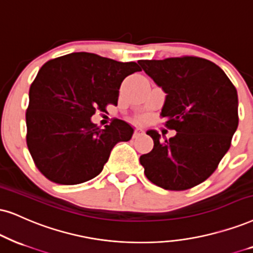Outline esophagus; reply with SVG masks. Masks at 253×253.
Masks as SVG:
<instances>
[{"instance_id":"esophagus-1","label":"esophagus","mask_w":253,"mask_h":253,"mask_svg":"<svg viewBox=\"0 0 253 253\" xmlns=\"http://www.w3.org/2000/svg\"><path fill=\"white\" fill-rule=\"evenodd\" d=\"M142 134H143V129H142V128H140V127H136L135 130H134L133 136H134V137H137V136L142 135Z\"/></svg>"}]
</instances>
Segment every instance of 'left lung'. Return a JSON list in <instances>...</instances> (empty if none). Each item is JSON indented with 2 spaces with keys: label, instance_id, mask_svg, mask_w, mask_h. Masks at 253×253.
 <instances>
[{
  "label": "left lung",
  "instance_id": "1",
  "mask_svg": "<svg viewBox=\"0 0 253 253\" xmlns=\"http://www.w3.org/2000/svg\"><path fill=\"white\" fill-rule=\"evenodd\" d=\"M166 100V139L149 129L154 147L140 156L147 178L167 190H185L206 181L226 154L238 127L237 89L215 63L198 57L139 60Z\"/></svg>",
  "mask_w": 253,
  "mask_h": 253
}]
</instances>
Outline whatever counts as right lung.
Masks as SVG:
<instances>
[{
	"mask_svg": "<svg viewBox=\"0 0 253 253\" xmlns=\"http://www.w3.org/2000/svg\"><path fill=\"white\" fill-rule=\"evenodd\" d=\"M141 71L134 62L72 52L44 64L29 91L27 145L35 165L50 181L79 184L97 176L133 127L114 119L99 128L91 121L107 104H118L121 83Z\"/></svg>",
	"mask_w": 253,
	"mask_h": 253,
	"instance_id": "1",
	"label": "right lung"
}]
</instances>
